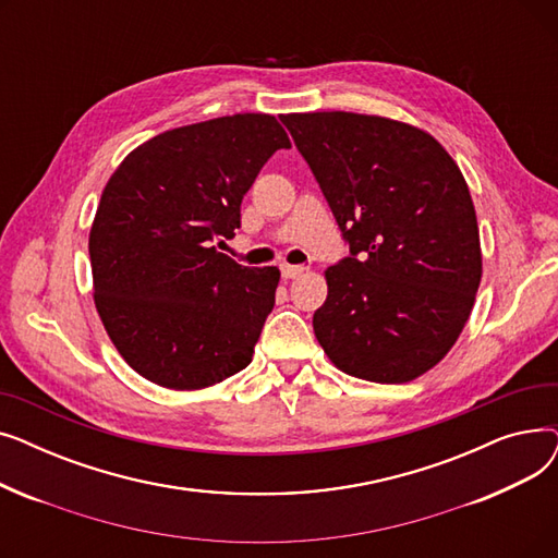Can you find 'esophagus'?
I'll list each match as a JSON object with an SVG mask.
<instances>
[{
    "label": "esophagus",
    "instance_id": "obj_1",
    "mask_svg": "<svg viewBox=\"0 0 558 558\" xmlns=\"http://www.w3.org/2000/svg\"><path fill=\"white\" fill-rule=\"evenodd\" d=\"M280 271L284 278H299L305 274L303 264H280Z\"/></svg>",
    "mask_w": 558,
    "mask_h": 558
}]
</instances>
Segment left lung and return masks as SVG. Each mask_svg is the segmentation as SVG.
<instances>
[{
    "label": "left lung",
    "mask_w": 558,
    "mask_h": 558,
    "mask_svg": "<svg viewBox=\"0 0 558 558\" xmlns=\"http://www.w3.org/2000/svg\"><path fill=\"white\" fill-rule=\"evenodd\" d=\"M348 244L326 271L314 335L337 368L409 383L441 362L482 280L475 205L429 133L375 114L280 117Z\"/></svg>",
    "instance_id": "left-lung-1"
}]
</instances>
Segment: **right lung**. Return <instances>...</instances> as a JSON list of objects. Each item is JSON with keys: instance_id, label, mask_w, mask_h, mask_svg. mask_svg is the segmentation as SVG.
Masks as SVG:
<instances>
[{"instance_id": "add662e5", "label": "right lung", "mask_w": 558, "mask_h": 558, "mask_svg": "<svg viewBox=\"0 0 558 558\" xmlns=\"http://www.w3.org/2000/svg\"><path fill=\"white\" fill-rule=\"evenodd\" d=\"M291 142L274 114L165 131L117 167L90 230L95 305L133 371L192 391L253 360L280 271L219 253L264 167Z\"/></svg>"}]
</instances>
